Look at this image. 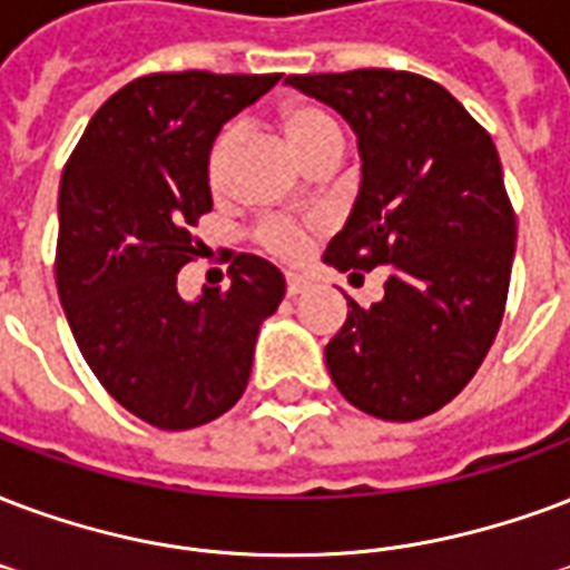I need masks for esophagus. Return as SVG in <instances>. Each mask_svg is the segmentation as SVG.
<instances>
[{
  "mask_svg": "<svg viewBox=\"0 0 570 570\" xmlns=\"http://www.w3.org/2000/svg\"><path fill=\"white\" fill-rule=\"evenodd\" d=\"M311 286L314 284H311V277L307 275H286V295H289V298L307 293Z\"/></svg>",
  "mask_w": 570,
  "mask_h": 570,
  "instance_id": "esophagus-1",
  "label": "esophagus"
}]
</instances>
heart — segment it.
<instances>
[{"instance_id": "heart-1", "label": "heart", "mask_w": 570, "mask_h": 570, "mask_svg": "<svg viewBox=\"0 0 570 570\" xmlns=\"http://www.w3.org/2000/svg\"><path fill=\"white\" fill-rule=\"evenodd\" d=\"M281 125H284L286 140H289L293 151L304 160V164L325 149L343 151L341 121L334 119L325 107H316V104H293V107H286L284 116H281ZM236 146V125H227V128L220 130L215 140H212V146H208L206 179L208 188L215 190V194H220V190L227 188L229 164H233ZM311 229H314V224H302V220H293V217H268L266 224L256 229V236H259L263 247H268L272 254L284 256V259H295V256L304 250V242L311 236Z\"/></svg>"}]
</instances>
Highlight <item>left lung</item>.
Here are the masks:
<instances>
[{
	"label": "left lung",
	"instance_id": "8db88e82",
	"mask_svg": "<svg viewBox=\"0 0 570 570\" xmlns=\"http://www.w3.org/2000/svg\"><path fill=\"white\" fill-rule=\"evenodd\" d=\"M358 137L362 185L328 242L337 272L389 268L385 295L346 323L325 364L346 401L382 421H415L454 401L505 314L517 224L490 134L440 82L362 68L289 73Z\"/></svg>",
	"mask_w": 570,
	"mask_h": 570
}]
</instances>
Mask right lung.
I'll return each mask as SVG.
<instances>
[{
    "label": "right lung",
    "instance_id": "right-lung-1",
    "mask_svg": "<svg viewBox=\"0 0 570 570\" xmlns=\"http://www.w3.org/2000/svg\"><path fill=\"white\" fill-rule=\"evenodd\" d=\"M281 73H149L92 116L59 188L56 286L82 358L112 397L160 430L236 406L259 325L284 302L281 268L229 263V289L181 298L190 227L212 212L206 155Z\"/></svg>",
    "mask_w": 570,
    "mask_h": 570
}]
</instances>
